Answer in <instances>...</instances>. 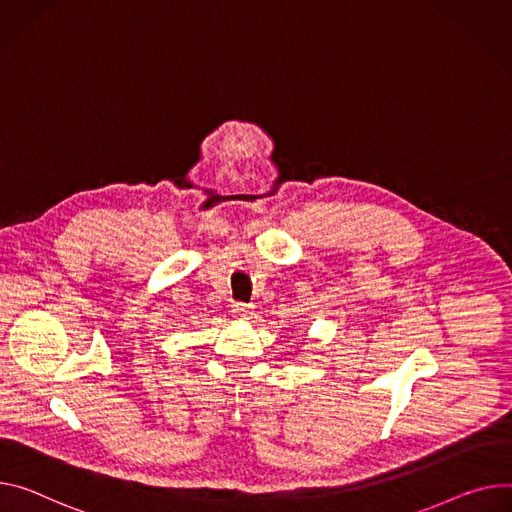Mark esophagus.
<instances>
[{"mask_svg":"<svg viewBox=\"0 0 512 512\" xmlns=\"http://www.w3.org/2000/svg\"><path fill=\"white\" fill-rule=\"evenodd\" d=\"M232 316H235L237 320H249V318H253V310L245 304H235L232 306Z\"/></svg>","mask_w":512,"mask_h":512,"instance_id":"esophagus-1","label":"esophagus"}]
</instances>
